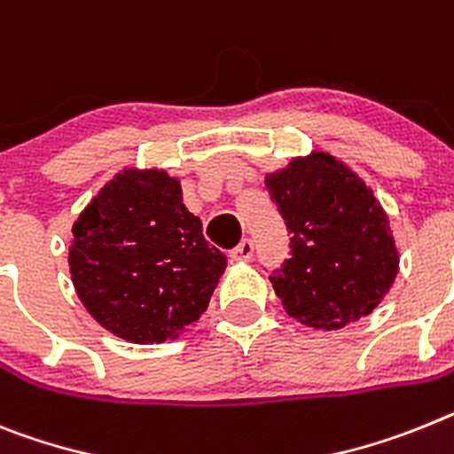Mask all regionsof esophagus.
I'll use <instances>...</instances> for the list:
<instances>
[{
  "mask_svg": "<svg viewBox=\"0 0 454 454\" xmlns=\"http://www.w3.org/2000/svg\"><path fill=\"white\" fill-rule=\"evenodd\" d=\"M231 259H236V262H250V259L254 257V243L250 241V239H243L239 246L231 250Z\"/></svg>",
  "mask_w": 454,
  "mask_h": 454,
  "instance_id": "esophagus-1",
  "label": "esophagus"
}]
</instances>
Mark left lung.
<instances>
[{
  "label": "left lung",
  "instance_id": "8db88e82",
  "mask_svg": "<svg viewBox=\"0 0 454 454\" xmlns=\"http://www.w3.org/2000/svg\"><path fill=\"white\" fill-rule=\"evenodd\" d=\"M266 188L292 234V257L269 275L286 315L328 331L370 315L400 257L365 181L331 153H312L266 174Z\"/></svg>",
  "mask_w": 454,
  "mask_h": 454
}]
</instances>
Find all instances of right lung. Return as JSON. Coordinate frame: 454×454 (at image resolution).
Wrapping results in <instances>:
<instances>
[{
	"label": "right lung",
	"instance_id": "right-lung-1",
	"mask_svg": "<svg viewBox=\"0 0 454 454\" xmlns=\"http://www.w3.org/2000/svg\"><path fill=\"white\" fill-rule=\"evenodd\" d=\"M68 266L100 326L128 342L160 344L208 308L227 257L204 239L179 181L126 169L73 224Z\"/></svg>",
	"mask_w": 454,
	"mask_h": 454
}]
</instances>
